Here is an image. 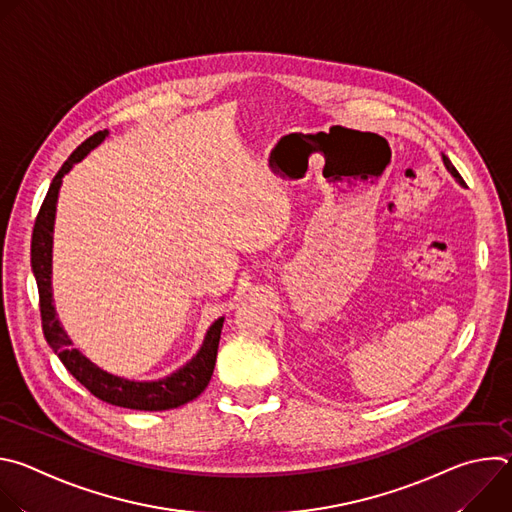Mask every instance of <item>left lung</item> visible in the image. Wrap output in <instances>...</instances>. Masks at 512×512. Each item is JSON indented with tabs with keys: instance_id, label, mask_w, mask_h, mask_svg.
I'll list each match as a JSON object with an SVG mask.
<instances>
[{
	"instance_id": "left-lung-1",
	"label": "left lung",
	"mask_w": 512,
	"mask_h": 512,
	"mask_svg": "<svg viewBox=\"0 0 512 512\" xmlns=\"http://www.w3.org/2000/svg\"><path fill=\"white\" fill-rule=\"evenodd\" d=\"M442 160H444V166H446V168H448V172H450V174H452V176H454V178H456V182H458V184H460V186H464V180H462V178H460V174H458V170H456V168H454V166H452V162H450V160H448V158H446V156H442Z\"/></svg>"
}]
</instances>
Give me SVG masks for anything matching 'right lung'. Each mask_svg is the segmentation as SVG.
I'll list each match as a JSON object with an SVG mask.
<instances>
[{
  "instance_id": "obj_1",
  "label": "right lung",
  "mask_w": 512,
  "mask_h": 512,
  "mask_svg": "<svg viewBox=\"0 0 512 512\" xmlns=\"http://www.w3.org/2000/svg\"><path fill=\"white\" fill-rule=\"evenodd\" d=\"M107 135H109L107 129L97 131L70 154V158L62 164V168L54 176V180L48 188V194L40 206V212L36 216L34 233H32V271L36 277L38 296H40L42 330H44L46 342L50 344L54 354H58L66 371L101 401L117 405V407L139 409V411H166V409H174V407H180V405L196 399L206 389V385L212 377V371H214L218 340H221V330H223L225 318H218L210 324L200 350L178 371L170 373L168 377L156 379V381H129V379H123V377L103 371L79 348L72 346V340L66 334V330L62 328L56 308H54L52 245H54L56 202H58L62 178H64V174H68L72 170V166L85 160L89 156V152L95 150Z\"/></svg>"
}]
</instances>
